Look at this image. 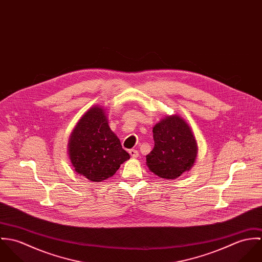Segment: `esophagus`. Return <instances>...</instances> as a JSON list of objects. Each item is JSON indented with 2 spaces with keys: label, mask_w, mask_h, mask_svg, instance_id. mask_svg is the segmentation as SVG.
I'll use <instances>...</instances> for the list:
<instances>
[{
  "label": "esophagus",
  "mask_w": 262,
  "mask_h": 262,
  "mask_svg": "<svg viewBox=\"0 0 262 262\" xmlns=\"http://www.w3.org/2000/svg\"><path fill=\"white\" fill-rule=\"evenodd\" d=\"M129 153H130L131 157H133V158H137V157H138V155H139L138 151L135 149L129 150Z\"/></svg>",
  "instance_id": "1"
}]
</instances>
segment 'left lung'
I'll use <instances>...</instances> for the list:
<instances>
[{
	"instance_id": "obj_1",
	"label": "left lung",
	"mask_w": 262,
	"mask_h": 262,
	"mask_svg": "<svg viewBox=\"0 0 262 262\" xmlns=\"http://www.w3.org/2000/svg\"><path fill=\"white\" fill-rule=\"evenodd\" d=\"M154 147L146 164L157 177L174 180L188 171L195 161L198 144L187 122L180 116H166L153 127Z\"/></svg>"
}]
</instances>
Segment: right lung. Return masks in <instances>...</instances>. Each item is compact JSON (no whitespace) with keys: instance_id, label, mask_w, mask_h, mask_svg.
<instances>
[{"instance_id":"1","label":"right lung","mask_w":262,"mask_h":262,"mask_svg":"<svg viewBox=\"0 0 262 262\" xmlns=\"http://www.w3.org/2000/svg\"><path fill=\"white\" fill-rule=\"evenodd\" d=\"M69 154L75 171L94 183L113 177L130 158L99 106L92 107L77 122L70 137Z\"/></svg>"}]
</instances>
